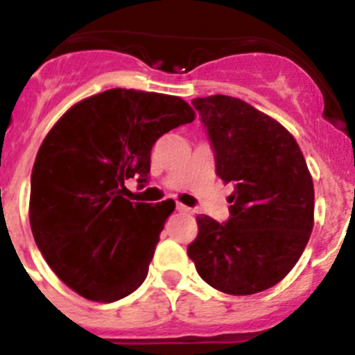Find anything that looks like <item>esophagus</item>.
Segmentation results:
<instances>
[{
    "instance_id": "esophagus-1",
    "label": "esophagus",
    "mask_w": 355,
    "mask_h": 355,
    "mask_svg": "<svg viewBox=\"0 0 355 355\" xmlns=\"http://www.w3.org/2000/svg\"><path fill=\"white\" fill-rule=\"evenodd\" d=\"M175 209H178L180 212H183V214H189V212H191V209L183 205V203H175Z\"/></svg>"
}]
</instances>
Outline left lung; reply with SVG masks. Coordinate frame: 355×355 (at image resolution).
Instances as JSON below:
<instances>
[{
    "label": "left lung",
    "instance_id": "8db88e82",
    "mask_svg": "<svg viewBox=\"0 0 355 355\" xmlns=\"http://www.w3.org/2000/svg\"><path fill=\"white\" fill-rule=\"evenodd\" d=\"M216 161L231 183L225 223L200 214L187 248L196 271L214 290L253 295L279 284L313 229V181L288 130L248 102L227 95L194 98Z\"/></svg>",
    "mask_w": 355,
    "mask_h": 355
}]
</instances>
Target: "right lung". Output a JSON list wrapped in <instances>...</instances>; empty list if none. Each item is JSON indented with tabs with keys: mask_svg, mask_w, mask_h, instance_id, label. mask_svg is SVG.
<instances>
[{
	"mask_svg": "<svg viewBox=\"0 0 355 355\" xmlns=\"http://www.w3.org/2000/svg\"><path fill=\"white\" fill-rule=\"evenodd\" d=\"M194 117L180 97L115 87L76 102L45 135L31 229L49 268L84 299L113 302L144 282L175 203H132L124 181L144 185L155 141Z\"/></svg>",
	"mask_w": 355,
	"mask_h": 355,
	"instance_id": "1",
	"label": "right lung"
}]
</instances>
